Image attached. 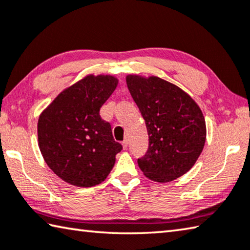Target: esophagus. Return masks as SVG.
Masks as SVG:
<instances>
[{
    "instance_id": "obj_1",
    "label": "esophagus",
    "mask_w": 250,
    "mask_h": 250,
    "mask_svg": "<svg viewBox=\"0 0 250 250\" xmlns=\"http://www.w3.org/2000/svg\"><path fill=\"white\" fill-rule=\"evenodd\" d=\"M128 144H129V141H128V139H125L124 142H122V147H124V149H126V147H128Z\"/></svg>"
}]
</instances>
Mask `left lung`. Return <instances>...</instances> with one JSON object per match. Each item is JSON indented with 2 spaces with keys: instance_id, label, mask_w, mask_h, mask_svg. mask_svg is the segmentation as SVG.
<instances>
[{
  "instance_id": "8db88e82",
  "label": "left lung",
  "mask_w": 250,
  "mask_h": 250,
  "mask_svg": "<svg viewBox=\"0 0 250 250\" xmlns=\"http://www.w3.org/2000/svg\"><path fill=\"white\" fill-rule=\"evenodd\" d=\"M126 86L146 125L148 149L138 164L146 178L169 183L192 168L207 139L203 113L193 98L158 76L129 74Z\"/></svg>"
}]
</instances>
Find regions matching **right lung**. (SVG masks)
<instances>
[{"label": "right lung", "mask_w": 250, "mask_h": 250, "mask_svg": "<svg viewBox=\"0 0 250 250\" xmlns=\"http://www.w3.org/2000/svg\"><path fill=\"white\" fill-rule=\"evenodd\" d=\"M118 79L87 74L66 87L38 119V145L49 168L65 183L93 187L107 178L122 146L99 109L111 96Z\"/></svg>", "instance_id": "obj_1"}]
</instances>
